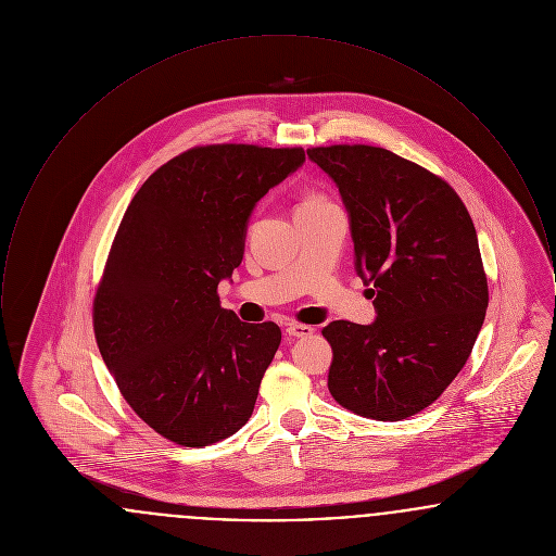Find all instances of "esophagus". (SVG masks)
I'll list each match as a JSON object with an SVG mask.
<instances>
[{"mask_svg":"<svg viewBox=\"0 0 556 556\" xmlns=\"http://www.w3.org/2000/svg\"><path fill=\"white\" fill-rule=\"evenodd\" d=\"M313 331H315V327L304 325V323H290V325L286 327V333H288L290 338H308V336H313Z\"/></svg>","mask_w":556,"mask_h":556,"instance_id":"obj_1","label":"esophagus"}]
</instances>
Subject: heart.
I'll use <instances>...</instances> for the list:
<instances>
[{
  "mask_svg": "<svg viewBox=\"0 0 556 556\" xmlns=\"http://www.w3.org/2000/svg\"><path fill=\"white\" fill-rule=\"evenodd\" d=\"M308 200H315V198H308Z\"/></svg>",
  "mask_w": 556,
  "mask_h": 556,
  "instance_id": "obj_1",
  "label": "heart"
}]
</instances>
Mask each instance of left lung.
Instances as JSON below:
<instances>
[{"instance_id": "left-lung-1", "label": "left lung", "mask_w": 556, "mask_h": 556, "mask_svg": "<svg viewBox=\"0 0 556 556\" xmlns=\"http://www.w3.org/2000/svg\"><path fill=\"white\" fill-rule=\"evenodd\" d=\"M340 187L354 268L372 286L377 320H333L329 392L348 410L402 421L433 404L465 367L488 308L476 227L458 193L390 150H306Z\"/></svg>"}]
</instances>
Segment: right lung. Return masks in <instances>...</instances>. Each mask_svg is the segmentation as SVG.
Returning a JSON list of instances; mask_svg holds the SVG:
<instances>
[{"instance_id": "obj_1", "label": "right lung", "mask_w": 556, "mask_h": 556, "mask_svg": "<svg viewBox=\"0 0 556 556\" xmlns=\"http://www.w3.org/2000/svg\"><path fill=\"white\" fill-rule=\"evenodd\" d=\"M302 148L195 146L139 187L93 298L100 354L135 415L202 448L250 419L281 344L273 323L220 308L243 258L250 212L304 162Z\"/></svg>"}]
</instances>
